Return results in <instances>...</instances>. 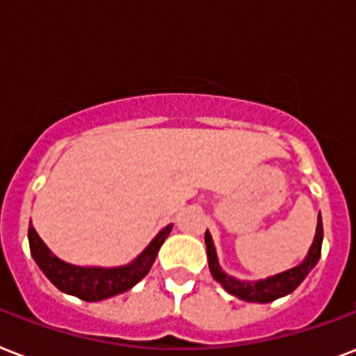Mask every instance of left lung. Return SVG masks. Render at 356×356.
<instances>
[{"mask_svg": "<svg viewBox=\"0 0 356 356\" xmlns=\"http://www.w3.org/2000/svg\"><path fill=\"white\" fill-rule=\"evenodd\" d=\"M206 250H208V264L211 277L216 278L217 282L221 284L222 288L232 293V296L243 299L249 302H271L275 299L288 296L296 290L297 286L307 278V275L312 271L316 264H318L319 256H321V243H323V222H321V216L318 217V227H316V236H314L312 247L308 250L307 258L299 264V266L291 267L288 271L278 273L273 277H267L264 280H238V278L230 277L222 271L217 260L216 245L213 239L206 230Z\"/></svg>", "mask_w": 356, "mask_h": 356, "instance_id": "left-lung-1", "label": "left lung"}]
</instances>
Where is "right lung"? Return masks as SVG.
I'll return each instance as SVG.
<instances>
[{"instance_id": "right-lung-1", "label": "right lung", "mask_w": 356, "mask_h": 356, "mask_svg": "<svg viewBox=\"0 0 356 356\" xmlns=\"http://www.w3.org/2000/svg\"><path fill=\"white\" fill-rule=\"evenodd\" d=\"M170 230H172V225L159 230L158 236L131 264L120 267L72 266V264H66L55 254H51V250L46 247V243L33 227H29L27 238H29L33 260L37 261L40 271L49 278V282L54 284L55 288H59L68 296L78 297L81 301L95 302L131 290L140 278L147 277L156 256H158L159 247L163 245Z\"/></svg>"}]
</instances>
